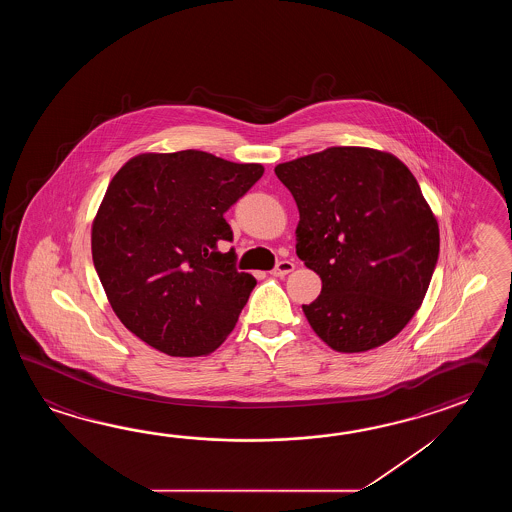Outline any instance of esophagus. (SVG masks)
Instances as JSON below:
<instances>
[{
    "label": "esophagus",
    "instance_id": "obj_1",
    "mask_svg": "<svg viewBox=\"0 0 512 512\" xmlns=\"http://www.w3.org/2000/svg\"><path fill=\"white\" fill-rule=\"evenodd\" d=\"M294 271V263L289 260L278 261V265L272 269V276H285Z\"/></svg>",
    "mask_w": 512,
    "mask_h": 512
}]
</instances>
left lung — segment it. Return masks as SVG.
I'll return each instance as SVG.
<instances>
[{
    "label": "left lung",
    "instance_id": "8db88e82",
    "mask_svg": "<svg viewBox=\"0 0 512 512\" xmlns=\"http://www.w3.org/2000/svg\"><path fill=\"white\" fill-rule=\"evenodd\" d=\"M300 221L296 254L322 280L307 322L329 348L360 353L403 331L439 258V227L392 153L333 146L274 168Z\"/></svg>",
    "mask_w": 512,
    "mask_h": 512
}]
</instances>
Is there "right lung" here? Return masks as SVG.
<instances>
[{"label": "right lung", "mask_w": 512, "mask_h": 512, "mask_svg": "<svg viewBox=\"0 0 512 512\" xmlns=\"http://www.w3.org/2000/svg\"><path fill=\"white\" fill-rule=\"evenodd\" d=\"M263 175L212 153H141L111 179L91 229L98 278L120 322L172 357H201L236 326L256 285L236 269L225 212Z\"/></svg>", "instance_id": "add662e5"}]
</instances>
